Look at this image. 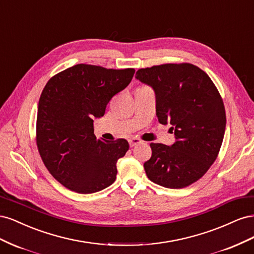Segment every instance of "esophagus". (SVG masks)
Returning <instances> with one entry per match:
<instances>
[{
	"label": "esophagus",
	"mask_w": 254,
	"mask_h": 254,
	"mask_svg": "<svg viewBox=\"0 0 254 254\" xmlns=\"http://www.w3.org/2000/svg\"><path fill=\"white\" fill-rule=\"evenodd\" d=\"M142 141L140 139H137V137H130L129 139V145L130 147H133V146L137 145V144H141Z\"/></svg>",
	"instance_id": "obj_1"
}]
</instances>
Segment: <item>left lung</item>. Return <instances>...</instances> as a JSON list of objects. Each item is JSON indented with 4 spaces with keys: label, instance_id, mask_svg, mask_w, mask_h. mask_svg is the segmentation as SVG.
<instances>
[{
    "label": "left lung",
    "instance_id": "left-lung-1",
    "mask_svg": "<svg viewBox=\"0 0 254 254\" xmlns=\"http://www.w3.org/2000/svg\"><path fill=\"white\" fill-rule=\"evenodd\" d=\"M135 78L155 90L158 120L172 125L176 135L172 146L150 143L146 175L164 188H187L201 178L219 153L226 129L219 92L209 75L188 63L140 68Z\"/></svg>",
    "mask_w": 254,
    "mask_h": 254
}]
</instances>
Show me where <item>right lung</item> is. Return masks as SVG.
I'll return each instance as SVG.
<instances>
[{"instance_id": "obj_1", "label": "right lung", "mask_w": 254, "mask_h": 254, "mask_svg": "<svg viewBox=\"0 0 254 254\" xmlns=\"http://www.w3.org/2000/svg\"><path fill=\"white\" fill-rule=\"evenodd\" d=\"M134 68L79 64L54 75L38 104L36 142L50 174L79 194L102 190L117 179L125 139L99 140L93 120L105 114L111 98L131 81Z\"/></svg>"}]
</instances>
